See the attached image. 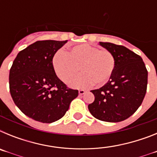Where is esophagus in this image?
Masks as SVG:
<instances>
[{
    "instance_id": "obj_1",
    "label": "esophagus",
    "mask_w": 157,
    "mask_h": 157,
    "mask_svg": "<svg viewBox=\"0 0 157 157\" xmlns=\"http://www.w3.org/2000/svg\"><path fill=\"white\" fill-rule=\"evenodd\" d=\"M85 92L86 91L84 90H78V94H79V95H82V94H85Z\"/></svg>"
}]
</instances>
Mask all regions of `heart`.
Listing matches in <instances>:
<instances>
[{"label": "heart", "instance_id": "b5f03b06", "mask_svg": "<svg viewBox=\"0 0 157 157\" xmlns=\"http://www.w3.org/2000/svg\"><path fill=\"white\" fill-rule=\"evenodd\" d=\"M116 63V57L111 51L89 44L75 45L68 52L59 51L52 59L54 70L63 82L75 77L81 69L82 74L69 82L75 87L87 86L94 82L104 85L113 74Z\"/></svg>", "mask_w": 157, "mask_h": 157}]
</instances>
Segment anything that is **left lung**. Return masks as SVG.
I'll use <instances>...</instances> for the list:
<instances>
[{
    "mask_svg": "<svg viewBox=\"0 0 157 157\" xmlns=\"http://www.w3.org/2000/svg\"><path fill=\"white\" fill-rule=\"evenodd\" d=\"M100 45L114 54L116 67L105 86L91 90L95 99L88 109L94 117L101 121H123L132 116L143 101L148 71L142 58L125 46L110 42H100Z\"/></svg>",
    "mask_w": 157,
    "mask_h": 157,
    "instance_id": "obj_1",
    "label": "left lung"
}]
</instances>
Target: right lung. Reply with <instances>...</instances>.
I'll return each mask as SVG.
<instances>
[{
  "label": "right lung",
  "mask_w": 157,
  "mask_h": 157,
  "mask_svg": "<svg viewBox=\"0 0 157 157\" xmlns=\"http://www.w3.org/2000/svg\"><path fill=\"white\" fill-rule=\"evenodd\" d=\"M66 41H37L18 53L9 72L14 103L36 121L50 123L61 119L78 95L55 73L52 58Z\"/></svg>",
  "instance_id": "add662e5"
}]
</instances>
